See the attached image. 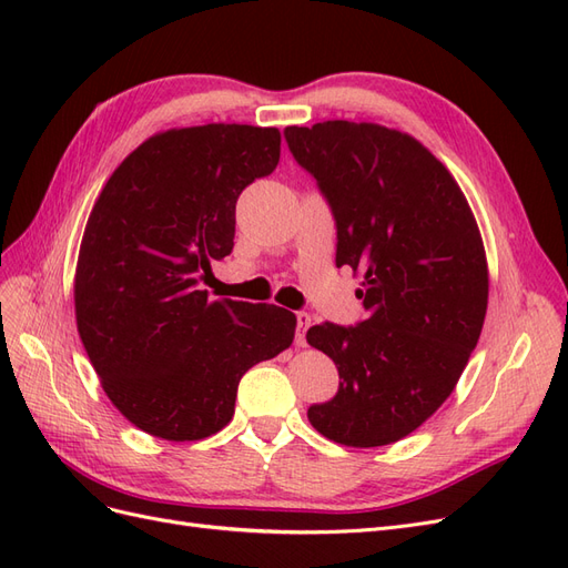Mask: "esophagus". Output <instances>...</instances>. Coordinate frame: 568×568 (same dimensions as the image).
Wrapping results in <instances>:
<instances>
[{
  "label": "esophagus",
  "mask_w": 568,
  "mask_h": 568,
  "mask_svg": "<svg viewBox=\"0 0 568 568\" xmlns=\"http://www.w3.org/2000/svg\"><path fill=\"white\" fill-rule=\"evenodd\" d=\"M311 329V315L307 313H298L296 315V346L303 348L305 346V332Z\"/></svg>",
  "instance_id": "obj_1"
}]
</instances>
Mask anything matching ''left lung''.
<instances>
[{
  "label": "left lung",
  "instance_id": "left-lung-1",
  "mask_svg": "<svg viewBox=\"0 0 568 568\" xmlns=\"http://www.w3.org/2000/svg\"><path fill=\"white\" fill-rule=\"evenodd\" d=\"M284 136L329 203L336 267L363 274L367 313L307 329L341 379L307 419L334 443L379 448L432 417L467 367L488 307L484 242L459 184L415 136L351 120Z\"/></svg>",
  "mask_w": 568,
  "mask_h": 568
}]
</instances>
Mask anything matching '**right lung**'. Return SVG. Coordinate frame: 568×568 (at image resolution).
Wrapping results in <instances>:
<instances>
[{"mask_svg": "<svg viewBox=\"0 0 568 568\" xmlns=\"http://www.w3.org/2000/svg\"><path fill=\"white\" fill-rule=\"evenodd\" d=\"M280 149L277 128L159 132L94 203L75 267L78 332L109 400L151 436L217 434L242 376L294 341V313L211 301L199 286L234 248L239 194L277 168Z\"/></svg>", "mask_w": 568, "mask_h": 568, "instance_id": "add662e5", "label": "right lung"}]
</instances>
